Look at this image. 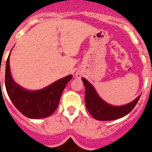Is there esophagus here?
Instances as JSON below:
<instances>
[{"instance_id": "obj_1", "label": "esophagus", "mask_w": 152, "mask_h": 152, "mask_svg": "<svg viewBox=\"0 0 152 152\" xmlns=\"http://www.w3.org/2000/svg\"><path fill=\"white\" fill-rule=\"evenodd\" d=\"M77 77H80V75H77Z\"/></svg>"}]
</instances>
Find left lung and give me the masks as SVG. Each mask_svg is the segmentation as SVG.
Masks as SVG:
<instances>
[{
	"instance_id": "left-lung-1",
	"label": "left lung",
	"mask_w": 152,
	"mask_h": 152,
	"mask_svg": "<svg viewBox=\"0 0 152 152\" xmlns=\"http://www.w3.org/2000/svg\"><path fill=\"white\" fill-rule=\"evenodd\" d=\"M85 87V103L90 114L100 121L115 120L129 113L139 101L141 94L131 103L120 107H114L105 102L99 96L92 84L87 79L81 78Z\"/></svg>"
}]
</instances>
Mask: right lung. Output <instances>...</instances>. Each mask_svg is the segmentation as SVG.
<instances>
[{"mask_svg":"<svg viewBox=\"0 0 152 152\" xmlns=\"http://www.w3.org/2000/svg\"><path fill=\"white\" fill-rule=\"evenodd\" d=\"M10 54L6 63L5 87L13 104L21 113L30 119H42L51 116L57 109L61 94L67 84L72 80V75L59 79L43 89L27 91L18 85L12 78Z\"/></svg>","mask_w":152,"mask_h":152,"instance_id":"add662e5","label":"right lung"}]
</instances>
